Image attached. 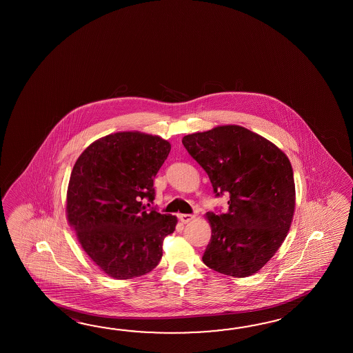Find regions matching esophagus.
Listing matches in <instances>:
<instances>
[{"label": "esophagus", "mask_w": 353, "mask_h": 353, "mask_svg": "<svg viewBox=\"0 0 353 353\" xmlns=\"http://www.w3.org/2000/svg\"><path fill=\"white\" fill-rule=\"evenodd\" d=\"M178 217H179L180 221L183 223H189V222H192L194 219V216H192V214H179Z\"/></svg>", "instance_id": "obj_1"}]
</instances>
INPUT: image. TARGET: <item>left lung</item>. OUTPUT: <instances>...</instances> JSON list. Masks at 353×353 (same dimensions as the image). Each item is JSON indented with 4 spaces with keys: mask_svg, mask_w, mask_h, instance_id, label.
<instances>
[{
    "mask_svg": "<svg viewBox=\"0 0 353 353\" xmlns=\"http://www.w3.org/2000/svg\"><path fill=\"white\" fill-rule=\"evenodd\" d=\"M181 143L208 174L216 195L230 196L225 213L205 214L212 237L203 263L228 276L254 275L276 254L293 222L290 160L275 143L239 125L190 134Z\"/></svg>",
    "mask_w": 353,
    "mask_h": 353,
    "instance_id": "8db88e82",
    "label": "left lung"
}]
</instances>
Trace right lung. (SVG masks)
I'll return each mask as SVG.
<instances>
[{
  "instance_id": "obj_1",
  "label": "right lung",
  "mask_w": 353,
  "mask_h": 353,
  "mask_svg": "<svg viewBox=\"0 0 353 353\" xmlns=\"http://www.w3.org/2000/svg\"><path fill=\"white\" fill-rule=\"evenodd\" d=\"M172 145L139 131L103 136L77 159L68 184L67 214L84 252L108 276L139 278L158 266L175 216L148 210L154 178Z\"/></svg>"
}]
</instances>
